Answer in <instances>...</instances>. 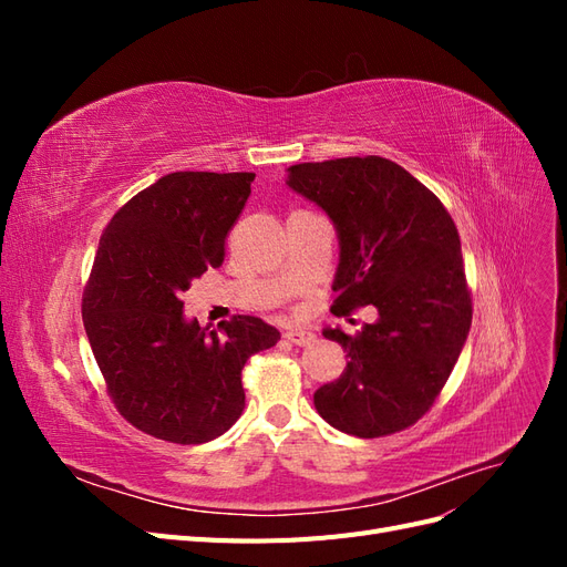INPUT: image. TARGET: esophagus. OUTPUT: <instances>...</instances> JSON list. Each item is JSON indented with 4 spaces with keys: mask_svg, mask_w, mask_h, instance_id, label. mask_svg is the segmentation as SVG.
I'll use <instances>...</instances> for the list:
<instances>
[{
    "mask_svg": "<svg viewBox=\"0 0 567 567\" xmlns=\"http://www.w3.org/2000/svg\"><path fill=\"white\" fill-rule=\"evenodd\" d=\"M284 338L288 342H293V346H310V342H315V333L307 331V329H300V326H296V329L290 326V329H286Z\"/></svg>",
    "mask_w": 567,
    "mask_h": 567,
    "instance_id": "34e87169",
    "label": "esophagus"
}]
</instances>
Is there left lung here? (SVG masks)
Listing matches in <instances>:
<instances>
[{
  "label": "left lung",
  "instance_id": "8db88e82",
  "mask_svg": "<svg viewBox=\"0 0 567 567\" xmlns=\"http://www.w3.org/2000/svg\"><path fill=\"white\" fill-rule=\"evenodd\" d=\"M286 173L288 188L336 227L331 310L373 305L379 312L357 336L323 329L348 352V367L315 392L319 416L357 437L404 431L431 409L471 331L454 221L431 188L381 156L300 163Z\"/></svg>",
  "mask_w": 567,
  "mask_h": 567
}]
</instances>
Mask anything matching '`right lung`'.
Wrapping results in <instances>:
<instances>
[{
	"instance_id": "right-lung-1",
	"label": "right lung",
	"mask_w": 567,
	"mask_h": 567,
	"mask_svg": "<svg viewBox=\"0 0 567 567\" xmlns=\"http://www.w3.org/2000/svg\"><path fill=\"white\" fill-rule=\"evenodd\" d=\"M252 173H169L120 208L101 236L82 319L111 398L134 427L177 444L227 433L244 414L241 369L281 333L257 317L200 329L179 300L225 260Z\"/></svg>"
}]
</instances>
